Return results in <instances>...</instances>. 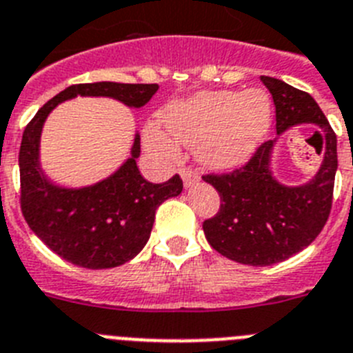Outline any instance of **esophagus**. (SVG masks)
Returning a JSON list of instances; mask_svg holds the SVG:
<instances>
[{"label": "esophagus", "instance_id": "esophagus-1", "mask_svg": "<svg viewBox=\"0 0 353 353\" xmlns=\"http://www.w3.org/2000/svg\"><path fill=\"white\" fill-rule=\"evenodd\" d=\"M179 172H181V177H183V183L186 188H190V186H193L195 183H199V179H200L199 172H196L195 169H192V167H183Z\"/></svg>", "mask_w": 353, "mask_h": 353}]
</instances>
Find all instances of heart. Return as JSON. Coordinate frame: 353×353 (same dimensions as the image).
<instances>
[{
    "label": "heart",
    "mask_w": 353,
    "mask_h": 353,
    "mask_svg": "<svg viewBox=\"0 0 353 353\" xmlns=\"http://www.w3.org/2000/svg\"><path fill=\"white\" fill-rule=\"evenodd\" d=\"M271 103L263 91H202L172 103L165 112L167 132L184 145H196L200 161L211 169L243 165L268 133ZM172 138V139H173ZM157 125L145 128V144L153 153L172 160L177 148Z\"/></svg>",
    "instance_id": "b5f03b06"
}]
</instances>
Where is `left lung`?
<instances>
[{"label":"left lung","instance_id":"8db88e82","mask_svg":"<svg viewBox=\"0 0 353 353\" xmlns=\"http://www.w3.org/2000/svg\"><path fill=\"white\" fill-rule=\"evenodd\" d=\"M276 107V132L301 123L320 126L325 139L323 161L316 176L303 186H285L272 177L274 141L260 144L253 157L228 174L202 179L220 193V209L202 223L216 252L246 265H272L310 246L322 232L332 208L338 169L336 133L311 94L283 81L260 77Z\"/></svg>","mask_w":353,"mask_h":353}]
</instances>
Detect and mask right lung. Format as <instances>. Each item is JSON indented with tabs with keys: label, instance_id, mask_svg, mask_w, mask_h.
<instances>
[{
	"label": "right lung",
	"instance_id": "obj_1",
	"mask_svg": "<svg viewBox=\"0 0 353 353\" xmlns=\"http://www.w3.org/2000/svg\"><path fill=\"white\" fill-rule=\"evenodd\" d=\"M157 91L158 84L70 85L47 101L22 133L19 151L22 214L43 244L70 263L110 269L132 260L148 243L158 205L179 195L183 181L177 174L161 184L145 181L135 161L141 154V137L135 135L132 157L112 176L85 188H59L47 181L38 163L43 121L58 103L77 94L109 97L128 107H142Z\"/></svg>",
	"mask_w": 353,
	"mask_h": 353
}]
</instances>
